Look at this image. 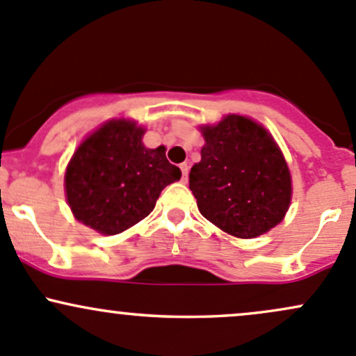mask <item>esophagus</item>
I'll list each match as a JSON object with an SVG mask.
<instances>
[{
    "label": "esophagus",
    "mask_w": 356,
    "mask_h": 356,
    "mask_svg": "<svg viewBox=\"0 0 356 356\" xmlns=\"http://www.w3.org/2000/svg\"><path fill=\"white\" fill-rule=\"evenodd\" d=\"M179 170H181V179H183V181H186V179H188L190 166L186 163H183V164H179Z\"/></svg>",
    "instance_id": "34e87169"
}]
</instances>
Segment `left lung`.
Wrapping results in <instances>:
<instances>
[{
  "instance_id": "1",
  "label": "left lung",
  "mask_w": 356,
  "mask_h": 356,
  "mask_svg": "<svg viewBox=\"0 0 356 356\" xmlns=\"http://www.w3.org/2000/svg\"><path fill=\"white\" fill-rule=\"evenodd\" d=\"M202 159L190 190L205 219L236 238H256L282 222L292 197L284 154L256 122L227 115L202 127Z\"/></svg>"
}]
</instances>
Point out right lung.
<instances>
[{
	"instance_id": "obj_1",
	"label": "right lung",
	"mask_w": 356,
	"mask_h": 356,
	"mask_svg": "<svg viewBox=\"0 0 356 356\" xmlns=\"http://www.w3.org/2000/svg\"><path fill=\"white\" fill-rule=\"evenodd\" d=\"M143 136L136 122L112 120L78 147L64 183L79 222L106 236L124 232L152 212L164 186L181 178L164 147H144Z\"/></svg>"
}]
</instances>
